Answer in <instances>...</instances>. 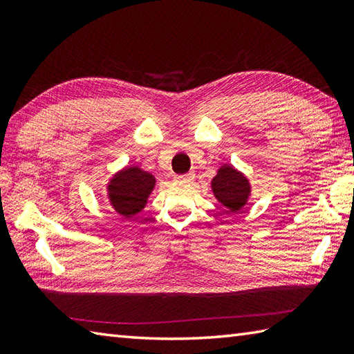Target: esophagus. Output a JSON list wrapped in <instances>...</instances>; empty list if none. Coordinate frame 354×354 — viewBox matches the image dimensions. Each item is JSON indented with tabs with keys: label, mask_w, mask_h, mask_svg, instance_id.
Returning a JSON list of instances; mask_svg holds the SVG:
<instances>
[{
	"label": "esophagus",
	"mask_w": 354,
	"mask_h": 354,
	"mask_svg": "<svg viewBox=\"0 0 354 354\" xmlns=\"http://www.w3.org/2000/svg\"><path fill=\"white\" fill-rule=\"evenodd\" d=\"M193 178H194V173H187V175H179L175 179L178 183H190Z\"/></svg>",
	"instance_id": "obj_1"
}]
</instances>
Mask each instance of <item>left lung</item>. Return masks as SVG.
I'll return each mask as SVG.
<instances>
[{
  "mask_svg": "<svg viewBox=\"0 0 354 354\" xmlns=\"http://www.w3.org/2000/svg\"><path fill=\"white\" fill-rule=\"evenodd\" d=\"M212 192L230 213H239L250 201L252 187L245 173L231 164H222L212 179Z\"/></svg>",
  "mask_w": 354,
  "mask_h": 354,
  "instance_id": "left-lung-1",
  "label": "left lung"
}]
</instances>
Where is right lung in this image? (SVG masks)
Instances as JSON below:
<instances>
[{"instance_id":"1","label":"right lung","mask_w":354,"mask_h":354,"mask_svg":"<svg viewBox=\"0 0 354 354\" xmlns=\"http://www.w3.org/2000/svg\"><path fill=\"white\" fill-rule=\"evenodd\" d=\"M155 184L156 178L152 173L142 170L138 165H126L115 171L106 184L111 208L123 219H131L145 209Z\"/></svg>"}]
</instances>
